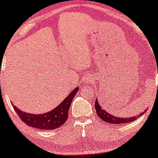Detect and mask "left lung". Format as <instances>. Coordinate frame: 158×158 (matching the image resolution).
Listing matches in <instances>:
<instances>
[{
  "label": "left lung",
  "instance_id": "1",
  "mask_svg": "<svg viewBox=\"0 0 158 158\" xmlns=\"http://www.w3.org/2000/svg\"><path fill=\"white\" fill-rule=\"evenodd\" d=\"M96 109V111H97V114L98 115V116L101 118L102 120H103L104 122L108 123H112V124H125V123H128L129 122H133L137 118H139V115L134 117H131V118H120V117H115L114 115L110 114V113H106V111L101 108L100 103H98V100H96L95 101V105H94ZM147 111V110H145ZM145 111L143 112L142 113L139 115H141L145 113Z\"/></svg>",
  "mask_w": 158,
  "mask_h": 158
}]
</instances>
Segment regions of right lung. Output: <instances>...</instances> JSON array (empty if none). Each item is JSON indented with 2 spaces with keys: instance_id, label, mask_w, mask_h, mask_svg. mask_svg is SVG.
Listing matches in <instances>:
<instances>
[{
  "instance_id": "1",
  "label": "right lung",
  "mask_w": 158,
  "mask_h": 158,
  "mask_svg": "<svg viewBox=\"0 0 158 158\" xmlns=\"http://www.w3.org/2000/svg\"><path fill=\"white\" fill-rule=\"evenodd\" d=\"M78 90L79 87L74 89L56 108L44 114H30L19 110L14 105L13 107L21 120L27 126L40 129L53 130L62 126L68 119L71 101Z\"/></svg>"
}]
</instances>
